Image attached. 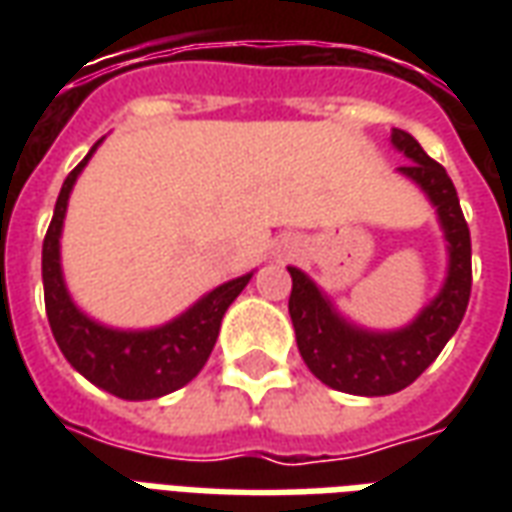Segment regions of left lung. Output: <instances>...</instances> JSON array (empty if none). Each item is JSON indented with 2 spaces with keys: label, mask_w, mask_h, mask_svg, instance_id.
<instances>
[{
  "label": "left lung",
  "mask_w": 512,
  "mask_h": 512,
  "mask_svg": "<svg viewBox=\"0 0 512 512\" xmlns=\"http://www.w3.org/2000/svg\"><path fill=\"white\" fill-rule=\"evenodd\" d=\"M392 145L411 158L406 167H400V175L414 180L439 213L450 255L439 296L403 329L373 332L345 321L304 271L288 268L293 279L288 310L301 359L312 376L348 395H395L414 384L458 332L472 293V238L447 169L400 128H392Z\"/></svg>",
  "instance_id": "left-lung-1"
}]
</instances>
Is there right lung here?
Listing matches in <instances>:
<instances>
[{
	"label": "right lung",
	"instance_id": "obj_1",
	"mask_svg": "<svg viewBox=\"0 0 512 512\" xmlns=\"http://www.w3.org/2000/svg\"><path fill=\"white\" fill-rule=\"evenodd\" d=\"M98 145L101 142H95L93 150L62 183L49 233L43 238L46 315H49L51 334L60 345L62 356L90 384L101 386L104 392L123 397V400H153V397L169 395L180 386H186L205 367L219 337L224 312L246 288L252 274L213 288L175 321L156 326V329L126 332V329H112L87 318L73 304L71 293L65 288L60 266V235L73 183L82 175V169L87 167Z\"/></svg>",
	"mask_w": 512,
	"mask_h": 512
}]
</instances>
